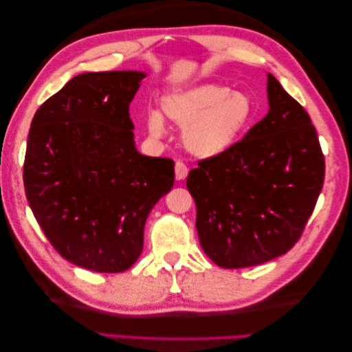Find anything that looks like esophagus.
Here are the masks:
<instances>
[{
  "label": "esophagus",
  "mask_w": 352,
  "mask_h": 352,
  "mask_svg": "<svg viewBox=\"0 0 352 352\" xmlns=\"http://www.w3.org/2000/svg\"><path fill=\"white\" fill-rule=\"evenodd\" d=\"M188 172H189V169L183 162H180V160L175 162V178L178 182L184 180V178L188 177Z\"/></svg>",
  "instance_id": "obj_1"
}]
</instances>
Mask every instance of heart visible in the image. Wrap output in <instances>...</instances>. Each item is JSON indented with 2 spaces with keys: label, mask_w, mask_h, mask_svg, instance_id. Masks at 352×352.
I'll return each instance as SVG.
<instances>
[{
  "label": "heart",
  "mask_w": 352,
  "mask_h": 352,
  "mask_svg": "<svg viewBox=\"0 0 352 352\" xmlns=\"http://www.w3.org/2000/svg\"><path fill=\"white\" fill-rule=\"evenodd\" d=\"M160 107L164 118L183 126L182 142L188 153L204 160L233 148L254 115L248 95L219 83L178 89L163 96ZM146 126L151 136H163L164 122L157 111H149Z\"/></svg>",
  "instance_id": "b5f03b06"
}]
</instances>
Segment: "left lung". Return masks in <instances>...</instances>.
Returning a JSON list of instances; mask_svg holds the SVG:
<instances>
[{"mask_svg":"<svg viewBox=\"0 0 352 352\" xmlns=\"http://www.w3.org/2000/svg\"><path fill=\"white\" fill-rule=\"evenodd\" d=\"M267 115L241 142L201 160L186 186L201 248L223 269L256 266L300 239L324 184L325 162L307 111L267 74Z\"/></svg>","mask_w":352,"mask_h":352,"instance_id":"8db88e82","label":"left lung"}]
</instances>
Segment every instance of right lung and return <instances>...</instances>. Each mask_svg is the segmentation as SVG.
<instances>
[{"instance_id":"add662e5","label":"right lung","mask_w":352,"mask_h":352,"mask_svg":"<svg viewBox=\"0 0 352 352\" xmlns=\"http://www.w3.org/2000/svg\"><path fill=\"white\" fill-rule=\"evenodd\" d=\"M142 71L85 72L37 109L24 186L54 250L95 272H124L144 248L149 212L174 186V160L140 154L130 102Z\"/></svg>"}]
</instances>
